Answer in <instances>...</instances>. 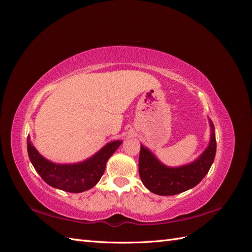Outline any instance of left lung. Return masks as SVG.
<instances>
[{
    "label": "left lung",
    "instance_id": "8db88e82",
    "mask_svg": "<svg viewBox=\"0 0 252 252\" xmlns=\"http://www.w3.org/2000/svg\"><path fill=\"white\" fill-rule=\"evenodd\" d=\"M209 146L191 164L178 168L166 167L151 152L141 145L139 158L140 178L147 189L158 195H174L196 186L208 173L217 151L215 127L210 121Z\"/></svg>",
    "mask_w": 252,
    "mask_h": 252
}]
</instances>
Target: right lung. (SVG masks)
Segmentation results:
<instances>
[{
	"label": "right lung",
	"mask_w": 252,
	"mask_h": 252,
	"mask_svg": "<svg viewBox=\"0 0 252 252\" xmlns=\"http://www.w3.org/2000/svg\"><path fill=\"white\" fill-rule=\"evenodd\" d=\"M121 144V141L108 143L87 161L71 165H59L44 158L32 146L29 138L27 151L34 169L48 185L67 192L79 193L93 188L100 181L108 158Z\"/></svg>",
	"instance_id": "right-lung-1"
}]
</instances>
